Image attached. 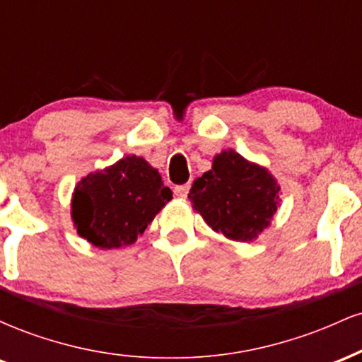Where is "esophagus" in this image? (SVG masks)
Wrapping results in <instances>:
<instances>
[{
    "mask_svg": "<svg viewBox=\"0 0 362 362\" xmlns=\"http://www.w3.org/2000/svg\"><path fill=\"white\" fill-rule=\"evenodd\" d=\"M189 190H190V184H185V185H178V187H175V190H173V192H175L177 197L185 199L187 194H189Z\"/></svg>",
    "mask_w": 362,
    "mask_h": 362,
    "instance_id": "34e87169",
    "label": "esophagus"
}]
</instances>
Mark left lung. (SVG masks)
<instances>
[{"instance_id":"8db88e82","label":"left lung","mask_w":362,"mask_h":362,"mask_svg":"<svg viewBox=\"0 0 362 362\" xmlns=\"http://www.w3.org/2000/svg\"><path fill=\"white\" fill-rule=\"evenodd\" d=\"M189 199L216 233L233 242H253L281 207V185L265 167L224 149L213 158L211 170L195 178Z\"/></svg>"}]
</instances>
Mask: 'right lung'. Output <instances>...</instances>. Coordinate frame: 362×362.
<instances>
[{
  "label": "right lung",
  "mask_w": 362,
  "mask_h": 362,
  "mask_svg": "<svg viewBox=\"0 0 362 362\" xmlns=\"http://www.w3.org/2000/svg\"><path fill=\"white\" fill-rule=\"evenodd\" d=\"M170 201L172 190L158 170L144 158L129 155L78 182L71 219L81 238L112 250L134 243Z\"/></svg>",
  "instance_id": "right-lung-1"
}]
</instances>
